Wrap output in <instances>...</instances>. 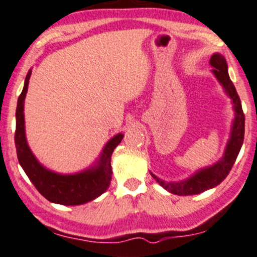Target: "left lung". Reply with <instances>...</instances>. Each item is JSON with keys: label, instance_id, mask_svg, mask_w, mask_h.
<instances>
[{"label": "left lung", "instance_id": "1", "mask_svg": "<svg viewBox=\"0 0 257 257\" xmlns=\"http://www.w3.org/2000/svg\"><path fill=\"white\" fill-rule=\"evenodd\" d=\"M209 65L213 67L212 72L218 79V82L222 84L223 89L227 93L229 98L231 99V104H233L235 117H234L233 125H231L230 136H229L227 146H225L223 157L219 161L214 163L213 165H209V167L197 170L190 178L185 179L183 181H176V183L169 181L168 183V181H164L163 179L154 175L153 173H151L154 180L161 185L163 189L169 191L170 194L179 196L197 195L206 191V190L212 189V187H216L217 185H219L227 178L231 167L236 161V157H238L242 142H244L245 116L235 87H234L233 82L229 78L227 61H225L223 55L216 52V54L212 55L211 60H209Z\"/></svg>", "mask_w": 257, "mask_h": 257}]
</instances>
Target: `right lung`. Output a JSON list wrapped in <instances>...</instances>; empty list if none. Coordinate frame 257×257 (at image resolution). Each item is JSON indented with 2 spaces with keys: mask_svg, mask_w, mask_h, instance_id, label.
I'll return each instance as SVG.
<instances>
[{
  "mask_svg": "<svg viewBox=\"0 0 257 257\" xmlns=\"http://www.w3.org/2000/svg\"><path fill=\"white\" fill-rule=\"evenodd\" d=\"M32 70L26 77L23 90L18 98L16 110L15 142L21 167L29 180L46 200L65 206H77L93 201L106 191L111 180V154L123 139L122 134L115 135L104 146L100 156L92 167L74 174H59L40 164L30 151L24 125V99L28 92Z\"/></svg>",
  "mask_w": 257,
  "mask_h": 257,
  "instance_id": "right-lung-1",
  "label": "right lung"
}]
</instances>
